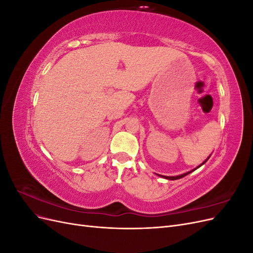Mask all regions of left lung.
<instances>
[{
	"label": "left lung",
	"mask_w": 253,
	"mask_h": 253,
	"mask_svg": "<svg viewBox=\"0 0 253 253\" xmlns=\"http://www.w3.org/2000/svg\"><path fill=\"white\" fill-rule=\"evenodd\" d=\"M210 157V156H209ZM209 157L208 158H207L206 160H205V162L202 164V165H200V166H198L197 168H195V169L194 170H196V169H198V168H200V167H202L204 164H206L207 163V160H208L209 159ZM194 170H192V171H189V172H187V173H185V174H181V175H177V176H164V175H159V176H162V177H164V178H166V179H170V180H175V179H179V178H182V177H185V176L186 175H188V174H190L191 172H193Z\"/></svg>",
	"instance_id": "left-lung-1"
}]
</instances>
